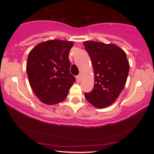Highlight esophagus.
<instances>
[{
  "label": "esophagus",
  "instance_id": "1",
  "mask_svg": "<svg viewBox=\"0 0 154 154\" xmlns=\"http://www.w3.org/2000/svg\"><path fill=\"white\" fill-rule=\"evenodd\" d=\"M76 79H77V82H80V80H81V77H80V75H77V77H76Z\"/></svg>",
  "mask_w": 154,
  "mask_h": 154
}]
</instances>
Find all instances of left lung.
<instances>
[{
	"label": "left lung",
	"mask_w": 154,
	"mask_h": 154,
	"mask_svg": "<svg viewBox=\"0 0 154 154\" xmlns=\"http://www.w3.org/2000/svg\"><path fill=\"white\" fill-rule=\"evenodd\" d=\"M94 69V87L85 93L89 103L98 109L112 104L126 84L130 65L125 52L114 44L83 43Z\"/></svg>",
	"instance_id": "obj_1"
}]
</instances>
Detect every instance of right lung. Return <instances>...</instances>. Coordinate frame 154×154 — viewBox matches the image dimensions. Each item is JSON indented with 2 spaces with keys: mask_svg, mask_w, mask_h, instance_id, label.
<instances>
[{
  "mask_svg": "<svg viewBox=\"0 0 154 154\" xmlns=\"http://www.w3.org/2000/svg\"><path fill=\"white\" fill-rule=\"evenodd\" d=\"M71 41L52 40L38 44L29 52L26 72L30 86L40 100L48 105L66 98L75 77L70 73Z\"/></svg>",
  "mask_w": 154,
  "mask_h": 154,
  "instance_id": "right-lung-1",
  "label": "right lung"
}]
</instances>
